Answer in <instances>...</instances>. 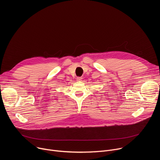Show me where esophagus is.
<instances>
[{
  "instance_id": "34e87169",
  "label": "esophagus",
  "mask_w": 160,
  "mask_h": 160,
  "mask_svg": "<svg viewBox=\"0 0 160 160\" xmlns=\"http://www.w3.org/2000/svg\"><path fill=\"white\" fill-rule=\"evenodd\" d=\"M82 79H83V78H82V77H78L77 78V80L78 81H81Z\"/></svg>"
}]
</instances>
